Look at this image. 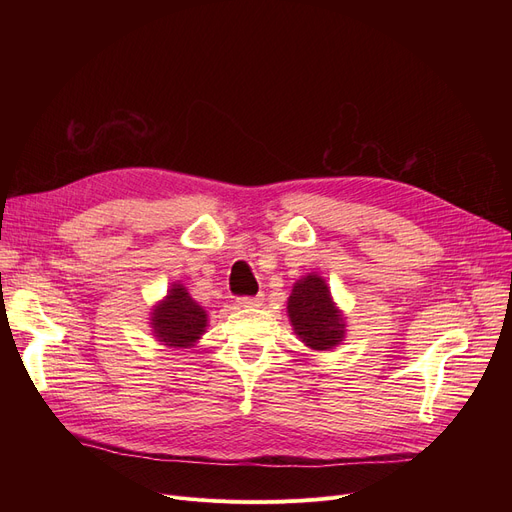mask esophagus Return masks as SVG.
<instances>
[{"mask_svg":"<svg viewBox=\"0 0 512 512\" xmlns=\"http://www.w3.org/2000/svg\"><path fill=\"white\" fill-rule=\"evenodd\" d=\"M263 303V297L259 294V297H240L236 299V305L242 307V309H253V307H259Z\"/></svg>","mask_w":512,"mask_h":512,"instance_id":"esophagus-1","label":"esophagus"}]
</instances>
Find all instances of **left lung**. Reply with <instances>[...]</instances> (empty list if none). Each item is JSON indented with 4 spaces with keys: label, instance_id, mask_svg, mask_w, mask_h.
I'll use <instances>...</instances> for the list:
<instances>
[{
    "label": "left lung",
    "instance_id": "obj_1",
    "mask_svg": "<svg viewBox=\"0 0 512 512\" xmlns=\"http://www.w3.org/2000/svg\"><path fill=\"white\" fill-rule=\"evenodd\" d=\"M286 309L294 334L313 351H328L342 342L346 332L344 315L332 301L330 288L321 276L309 274L297 280Z\"/></svg>",
    "mask_w": 512,
    "mask_h": 512
}]
</instances>
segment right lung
<instances>
[{
	"label": "right lung",
	"instance_id": "add662e5",
	"mask_svg": "<svg viewBox=\"0 0 512 512\" xmlns=\"http://www.w3.org/2000/svg\"><path fill=\"white\" fill-rule=\"evenodd\" d=\"M151 328L166 346L191 348L205 334L207 313L182 284L174 282L168 297L153 307Z\"/></svg>",
	"mask_w": 512,
	"mask_h": 512
}]
</instances>
